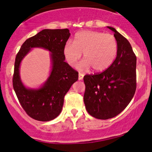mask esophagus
<instances>
[{"mask_svg": "<svg viewBox=\"0 0 152 152\" xmlns=\"http://www.w3.org/2000/svg\"><path fill=\"white\" fill-rule=\"evenodd\" d=\"M83 78V74H81V73H79L78 74V80H82Z\"/></svg>", "mask_w": 152, "mask_h": 152, "instance_id": "1", "label": "esophagus"}]
</instances>
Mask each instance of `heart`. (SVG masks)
Instances as JSON below:
<instances>
[{"label": "heart", "instance_id": "heart-1", "mask_svg": "<svg viewBox=\"0 0 152 152\" xmlns=\"http://www.w3.org/2000/svg\"><path fill=\"white\" fill-rule=\"evenodd\" d=\"M118 43L113 35L93 31H82L75 35L74 43L67 42L64 47V55L71 66L76 65L83 53L85 59L80 68L91 67L94 71L107 69L116 58Z\"/></svg>", "mask_w": 152, "mask_h": 152}]
</instances>
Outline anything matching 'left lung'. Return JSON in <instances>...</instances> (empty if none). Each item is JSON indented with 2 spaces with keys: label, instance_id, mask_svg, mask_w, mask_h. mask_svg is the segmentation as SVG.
<instances>
[{
  "label": "left lung",
  "instance_id": "left-lung-1",
  "mask_svg": "<svg viewBox=\"0 0 152 152\" xmlns=\"http://www.w3.org/2000/svg\"><path fill=\"white\" fill-rule=\"evenodd\" d=\"M108 28L114 32L118 43L116 58L106 70L83 77L86 111L99 119L119 114L132 101L137 88V57L132 46L116 29Z\"/></svg>",
  "mask_w": 152,
  "mask_h": 152
}]
</instances>
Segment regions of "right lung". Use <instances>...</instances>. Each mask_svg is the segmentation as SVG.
Returning a JSON list of instances; mask_svg holds the SVG:
<instances>
[{
  "label": "right lung",
  "instance_id": "right-lung-1",
  "mask_svg": "<svg viewBox=\"0 0 152 152\" xmlns=\"http://www.w3.org/2000/svg\"><path fill=\"white\" fill-rule=\"evenodd\" d=\"M71 34L65 29H43L23 43L15 60L13 86L22 108L30 117L48 121L60 114L64 96L78 73L65 62L64 47ZM43 48L51 52L52 69L50 77L41 88L28 89L22 84L19 68L22 58L31 48Z\"/></svg>",
  "mask_w": 152,
  "mask_h": 152
}]
</instances>
